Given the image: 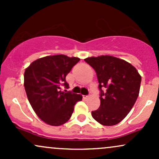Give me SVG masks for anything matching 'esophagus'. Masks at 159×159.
I'll list each match as a JSON object with an SVG mask.
<instances>
[{
    "label": "esophagus",
    "instance_id": "1",
    "mask_svg": "<svg viewBox=\"0 0 159 159\" xmlns=\"http://www.w3.org/2000/svg\"><path fill=\"white\" fill-rule=\"evenodd\" d=\"M84 98H87H87H90V96H84Z\"/></svg>",
    "mask_w": 159,
    "mask_h": 159
}]
</instances>
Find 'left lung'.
I'll return each mask as SVG.
<instances>
[{
  "mask_svg": "<svg viewBox=\"0 0 159 159\" xmlns=\"http://www.w3.org/2000/svg\"><path fill=\"white\" fill-rule=\"evenodd\" d=\"M96 71L101 90L100 107L92 116L102 125H114L123 120L134 106L140 92L141 76L134 66L110 55L85 58ZM105 88V92L101 90Z\"/></svg>",
  "mask_w": 159,
  "mask_h": 159,
  "instance_id": "obj_1",
  "label": "left lung"
}]
</instances>
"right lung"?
<instances>
[{
    "label": "right lung",
    "instance_id": "right-lung-1",
    "mask_svg": "<svg viewBox=\"0 0 159 159\" xmlns=\"http://www.w3.org/2000/svg\"><path fill=\"white\" fill-rule=\"evenodd\" d=\"M79 61L64 54L46 56L32 62L25 69L24 86L28 101L46 124L59 126L66 123L75 105L82 100L81 95L61 90V85L69 88L66 76Z\"/></svg>",
    "mask_w": 159,
    "mask_h": 159
}]
</instances>
